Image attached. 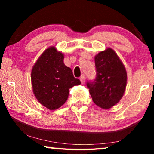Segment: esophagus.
Listing matches in <instances>:
<instances>
[{
	"instance_id": "1",
	"label": "esophagus",
	"mask_w": 154,
	"mask_h": 154,
	"mask_svg": "<svg viewBox=\"0 0 154 154\" xmlns=\"http://www.w3.org/2000/svg\"><path fill=\"white\" fill-rule=\"evenodd\" d=\"M80 80H81V81L82 83H85V75H84V74H82L81 76L80 77Z\"/></svg>"
}]
</instances>
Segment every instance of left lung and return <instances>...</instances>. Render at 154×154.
<instances>
[{"mask_svg":"<svg viewBox=\"0 0 154 154\" xmlns=\"http://www.w3.org/2000/svg\"><path fill=\"white\" fill-rule=\"evenodd\" d=\"M94 63L95 79L88 81L86 85L94 104L101 108L109 109L123 95L127 73L116 53L111 48L97 54Z\"/></svg>","mask_w":154,"mask_h":154,"instance_id":"obj_1","label":"left lung"}]
</instances>
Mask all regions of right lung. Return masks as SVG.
<instances>
[{"instance_id":"right-lung-1","label":"right lung","mask_w":154,"mask_h":154,"mask_svg":"<svg viewBox=\"0 0 154 154\" xmlns=\"http://www.w3.org/2000/svg\"><path fill=\"white\" fill-rule=\"evenodd\" d=\"M31 83L35 97L50 110H55L66 102L69 89L81 81L65 66L64 55L54 47L48 48L31 71Z\"/></svg>"}]
</instances>
